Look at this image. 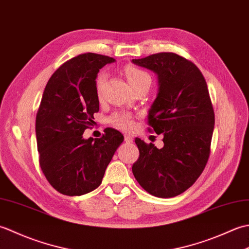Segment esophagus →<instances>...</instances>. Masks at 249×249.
Here are the masks:
<instances>
[{
    "mask_svg": "<svg viewBox=\"0 0 249 249\" xmlns=\"http://www.w3.org/2000/svg\"><path fill=\"white\" fill-rule=\"evenodd\" d=\"M124 139H125L126 143H133V141H134L133 137L129 136V135H125V136H124Z\"/></svg>",
    "mask_w": 249,
    "mask_h": 249,
    "instance_id": "34e87169",
    "label": "esophagus"
}]
</instances>
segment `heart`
<instances>
[{
    "label": "heart",
    "mask_w": 249,
    "mask_h": 249,
    "mask_svg": "<svg viewBox=\"0 0 249 249\" xmlns=\"http://www.w3.org/2000/svg\"><path fill=\"white\" fill-rule=\"evenodd\" d=\"M125 76H126V79H127V81L130 84L131 88L137 86V84L145 81V80H151L150 76L147 75L145 71H141V70H139V68L134 67V66H128L125 68ZM106 78H107V76H106L105 72H100L96 78V83H95V86H96V93H97L98 97L102 96L103 87L105 84ZM110 122L114 126H116L118 128L124 129V130L129 129L131 127V125H133L131 119L127 114H124V113L113 114L110 118Z\"/></svg>",
    "instance_id": "b5f03b06"
}]
</instances>
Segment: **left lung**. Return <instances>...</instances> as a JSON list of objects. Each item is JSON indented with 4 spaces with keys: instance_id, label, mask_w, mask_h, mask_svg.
Instances as JSON below:
<instances>
[{
    "instance_id": "left-lung-1",
    "label": "left lung",
    "mask_w": 249,
    "mask_h": 249,
    "mask_svg": "<svg viewBox=\"0 0 249 249\" xmlns=\"http://www.w3.org/2000/svg\"><path fill=\"white\" fill-rule=\"evenodd\" d=\"M131 62L157 75L158 91L147 119L163 136L161 149L136 138L140 155L134 177L155 197H176L197 181L209 160L215 116L208 86L193 62L172 52Z\"/></svg>"
}]
</instances>
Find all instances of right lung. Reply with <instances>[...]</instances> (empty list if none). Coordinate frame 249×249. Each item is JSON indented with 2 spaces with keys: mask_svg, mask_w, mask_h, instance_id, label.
Listing matches in <instances>:
<instances>
[{
  "mask_svg": "<svg viewBox=\"0 0 249 249\" xmlns=\"http://www.w3.org/2000/svg\"><path fill=\"white\" fill-rule=\"evenodd\" d=\"M113 57L84 53L67 61L49 79L36 115L39 165L57 192L81 196L102 184L106 169L124 140L107 128L102 138H83L98 112L96 78Z\"/></svg>",
  "mask_w": 249,
  "mask_h": 249,
  "instance_id": "add662e5",
  "label": "right lung"
}]
</instances>
